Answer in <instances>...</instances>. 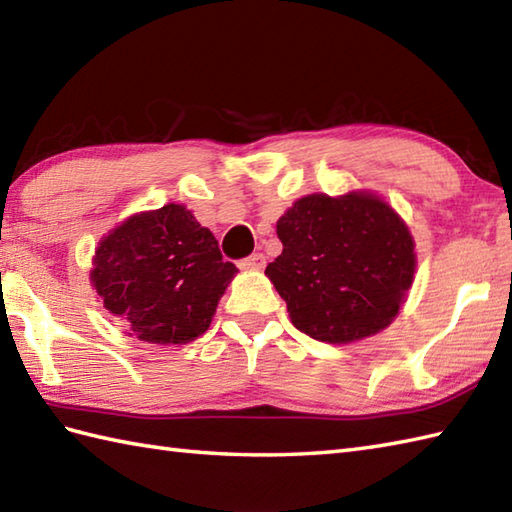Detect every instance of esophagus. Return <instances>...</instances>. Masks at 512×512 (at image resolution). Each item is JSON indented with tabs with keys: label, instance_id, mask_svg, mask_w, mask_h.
Segmentation results:
<instances>
[{
	"label": "esophagus",
	"instance_id": "1",
	"mask_svg": "<svg viewBox=\"0 0 512 512\" xmlns=\"http://www.w3.org/2000/svg\"><path fill=\"white\" fill-rule=\"evenodd\" d=\"M266 266V255L264 253H253L244 257L242 262H239V268H246V270H262Z\"/></svg>",
	"mask_w": 512,
	"mask_h": 512
}]
</instances>
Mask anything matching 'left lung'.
<instances>
[{
    "mask_svg": "<svg viewBox=\"0 0 512 512\" xmlns=\"http://www.w3.org/2000/svg\"><path fill=\"white\" fill-rule=\"evenodd\" d=\"M277 235L284 250L266 275L310 339L358 341L396 317L416 255L409 228L383 200L306 195L279 217Z\"/></svg>",
    "mask_w": 512,
    "mask_h": 512,
    "instance_id": "obj_1",
    "label": "left lung"
}]
</instances>
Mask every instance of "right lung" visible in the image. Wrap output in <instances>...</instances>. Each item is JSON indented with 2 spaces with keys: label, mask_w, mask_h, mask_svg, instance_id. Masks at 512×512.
<instances>
[{
  "label": "right lung",
  "mask_w": 512,
  "mask_h": 512,
  "mask_svg": "<svg viewBox=\"0 0 512 512\" xmlns=\"http://www.w3.org/2000/svg\"><path fill=\"white\" fill-rule=\"evenodd\" d=\"M237 268L191 211L167 204L129 217L96 248L92 284L140 341L182 345L209 330Z\"/></svg>",
  "instance_id": "1"
}]
</instances>
